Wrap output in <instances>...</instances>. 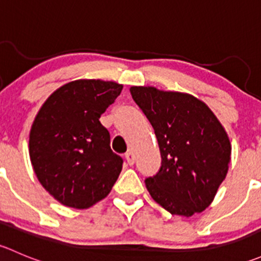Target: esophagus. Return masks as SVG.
<instances>
[{"label": "esophagus", "instance_id": "obj_1", "mask_svg": "<svg viewBox=\"0 0 261 261\" xmlns=\"http://www.w3.org/2000/svg\"><path fill=\"white\" fill-rule=\"evenodd\" d=\"M125 159H126V162H127L128 165H133L134 163H135V155H134V152L128 151L125 154Z\"/></svg>", "mask_w": 261, "mask_h": 261}]
</instances>
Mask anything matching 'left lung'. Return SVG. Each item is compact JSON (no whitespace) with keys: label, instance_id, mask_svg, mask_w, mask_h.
I'll list each match as a JSON object with an SVG mask.
<instances>
[{"label":"left lung","instance_id":"left-lung-1","mask_svg":"<svg viewBox=\"0 0 261 261\" xmlns=\"http://www.w3.org/2000/svg\"><path fill=\"white\" fill-rule=\"evenodd\" d=\"M151 123L162 167L145 179L150 196L172 215L204 211L226 178L231 159L227 133L204 102L188 93L131 87Z\"/></svg>","mask_w":261,"mask_h":261}]
</instances>
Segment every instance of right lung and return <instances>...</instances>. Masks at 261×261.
<instances>
[{"mask_svg": "<svg viewBox=\"0 0 261 261\" xmlns=\"http://www.w3.org/2000/svg\"><path fill=\"white\" fill-rule=\"evenodd\" d=\"M122 84L101 80L69 82L44 102L29 139L34 172L58 202L89 208L107 197L122 169L99 122Z\"/></svg>", "mask_w": 261, "mask_h": 261, "instance_id": "1", "label": "right lung"}]
</instances>
